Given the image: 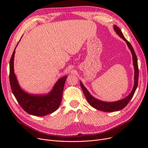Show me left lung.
I'll return each instance as SVG.
<instances>
[{
	"mask_svg": "<svg viewBox=\"0 0 148 148\" xmlns=\"http://www.w3.org/2000/svg\"><path fill=\"white\" fill-rule=\"evenodd\" d=\"M114 30L121 38L125 41L129 49L130 50L132 56H133V65L134 68V84L133 89H132L130 94L122 99H120L119 101H116L113 102H106L103 101H101L99 99H98L95 98V97H93L89 92L87 90V89L84 86L83 84L81 81H80V86L83 90V92L84 94L85 97H86L87 101H88L89 104L94 108H96L97 110H101L106 112H116L121 110L125 107L128 103L130 102V101L132 97H133L134 93L136 92V90L137 88L138 85V62H137V58L136 54V53L133 48V47L131 45V44L126 40L125 38L123 35L121 30L120 29L116 26H113Z\"/></svg>",
	"mask_w": 148,
	"mask_h": 148,
	"instance_id": "left-lung-1",
	"label": "left lung"
}]
</instances>
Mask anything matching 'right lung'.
<instances>
[{
    "label": "right lung",
    "instance_id": "1",
    "mask_svg": "<svg viewBox=\"0 0 148 148\" xmlns=\"http://www.w3.org/2000/svg\"><path fill=\"white\" fill-rule=\"evenodd\" d=\"M15 48L10 62V81L12 92L18 103L23 110L31 115L43 116L55 112L61 103L62 93L67 76L59 79L48 94L44 95L29 94L21 88L14 73V59Z\"/></svg>",
    "mask_w": 148,
    "mask_h": 148
}]
</instances>
